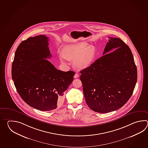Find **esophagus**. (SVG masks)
<instances>
[{"mask_svg": "<svg viewBox=\"0 0 148 148\" xmlns=\"http://www.w3.org/2000/svg\"><path fill=\"white\" fill-rule=\"evenodd\" d=\"M79 77V75L78 73H77L74 75L75 78H78Z\"/></svg>", "mask_w": 148, "mask_h": 148, "instance_id": "esophagus-1", "label": "esophagus"}]
</instances>
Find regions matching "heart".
<instances>
[{"label": "heart", "mask_w": 148, "mask_h": 148, "mask_svg": "<svg viewBox=\"0 0 148 148\" xmlns=\"http://www.w3.org/2000/svg\"><path fill=\"white\" fill-rule=\"evenodd\" d=\"M96 56L94 46L84 42H77L67 45L60 53V59L62 62L66 59L73 60V66L78 69H84L90 66Z\"/></svg>", "instance_id": "b5f03b06"}]
</instances>
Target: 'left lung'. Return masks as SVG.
<instances>
[{
  "label": "left lung",
  "mask_w": 148,
  "mask_h": 148,
  "mask_svg": "<svg viewBox=\"0 0 148 148\" xmlns=\"http://www.w3.org/2000/svg\"><path fill=\"white\" fill-rule=\"evenodd\" d=\"M108 38L104 56L80 71L86 103L100 113L123 106L131 97L137 80V68L129 46L119 38Z\"/></svg>",
  "instance_id": "8db88e82"
}]
</instances>
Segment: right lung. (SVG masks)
<instances>
[{"label":"right lung","instance_id":"right-lung-1","mask_svg":"<svg viewBox=\"0 0 148 148\" xmlns=\"http://www.w3.org/2000/svg\"><path fill=\"white\" fill-rule=\"evenodd\" d=\"M49 39L44 35L30 37L17 48L12 67L16 90L30 106L42 111L56 109L75 73L56 69L47 59L51 57Z\"/></svg>","mask_w":148,"mask_h":148}]
</instances>
